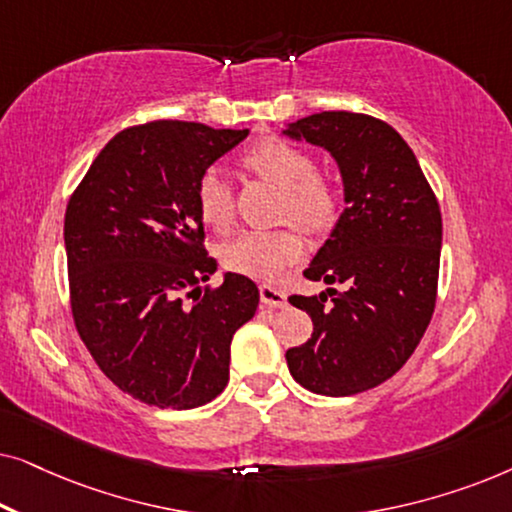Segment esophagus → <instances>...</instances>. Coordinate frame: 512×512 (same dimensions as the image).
<instances>
[{
	"mask_svg": "<svg viewBox=\"0 0 512 512\" xmlns=\"http://www.w3.org/2000/svg\"><path fill=\"white\" fill-rule=\"evenodd\" d=\"M261 303L265 307H286V293L272 284H261Z\"/></svg>",
	"mask_w": 512,
	"mask_h": 512,
	"instance_id": "esophagus-1",
	"label": "esophagus"
}]
</instances>
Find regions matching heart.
<instances>
[{
    "label": "heart",
    "mask_w": 512,
    "mask_h": 512,
    "mask_svg": "<svg viewBox=\"0 0 512 512\" xmlns=\"http://www.w3.org/2000/svg\"><path fill=\"white\" fill-rule=\"evenodd\" d=\"M242 167L256 177L282 188L277 219L296 221L310 233H326L340 214L338 184L314 167L312 153L291 139L270 135L249 144ZM195 205L202 221L226 230L235 219V188L216 167H207L195 186ZM305 242L296 226L272 230H242L221 244L219 256L226 270L256 279L275 277L286 265L298 261Z\"/></svg>",
    "instance_id": "1"
}]
</instances>
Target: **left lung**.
Here are the masks:
<instances>
[{
  "label": "left lung",
  "instance_id": "obj_1",
  "mask_svg": "<svg viewBox=\"0 0 512 512\" xmlns=\"http://www.w3.org/2000/svg\"><path fill=\"white\" fill-rule=\"evenodd\" d=\"M286 135L333 153L347 200L331 240L303 272L345 289L289 298L314 331L286 352V363L314 394H361L403 368L433 317L443 242L436 193L405 139L375 116L321 111Z\"/></svg>",
  "mask_w": 512,
  "mask_h": 512
}]
</instances>
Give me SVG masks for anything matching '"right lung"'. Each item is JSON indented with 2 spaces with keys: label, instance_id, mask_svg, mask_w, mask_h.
Masks as SVG:
<instances>
[{
  "label": "right lung",
  "instance_id": "obj_1",
  "mask_svg": "<svg viewBox=\"0 0 512 512\" xmlns=\"http://www.w3.org/2000/svg\"><path fill=\"white\" fill-rule=\"evenodd\" d=\"M247 135L188 121L132 125L67 202L76 331L102 373L146 405L191 410L219 396L230 340L258 307L249 277L207 284L216 261L195 205L200 174Z\"/></svg>",
  "mask_w": 512,
  "mask_h": 512
}]
</instances>
